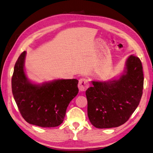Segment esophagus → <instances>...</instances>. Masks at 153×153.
<instances>
[{
	"mask_svg": "<svg viewBox=\"0 0 153 153\" xmlns=\"http://www.w3.org/2000/svg\"><path fill=\"white\" fill-rule=\"evenodd\" d=\"M89 87V83L88 80L85 78H82L79 81V83H78V88H79V91L81 92L85 91Z\"/></svg>",
	"mask_w": 153,
	"mask_h": 153,
	"instance_id": "obj_1",
	"label": "esophagus"
}]
</instances>
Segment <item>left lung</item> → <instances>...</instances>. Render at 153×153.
<instances>
[{
	"instance_id": "obj_1",
	"label": "left lung",
	"mask_w": 153,
	"mask_h": 153,
	"mask_svg": "<svg viewBox=\"0 0 153 153\" xmlns=\"http://www.w3.org/2000/svg\"><path fill=\"white\" fill-rule=\"evenodd\" d=\"M92 83V87L86 91L91 123L99 128L119 127L129 119L141 100L143 88L142 62L132 55L120 79Z\"/></svg>"
}]
</instances>
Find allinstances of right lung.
<instances>
[{"mask_svg":"<svg viewBox=\"0 0 153 153\" xmlns=\"http://www.w3.org/2000/svg\"><path fill=\"white\" fill-rule=\"evenodd\" d=\"M26 52L15 62L11 88L15 102L22 116L30 124L54 127L64 120L66 111L77 94L78 80L58 79L35 85L27 79L24 71Z\"/></svg>","mask_w":153,"mask_h":153,"instance_id":"1","label":"right lung"}]
</instances>
